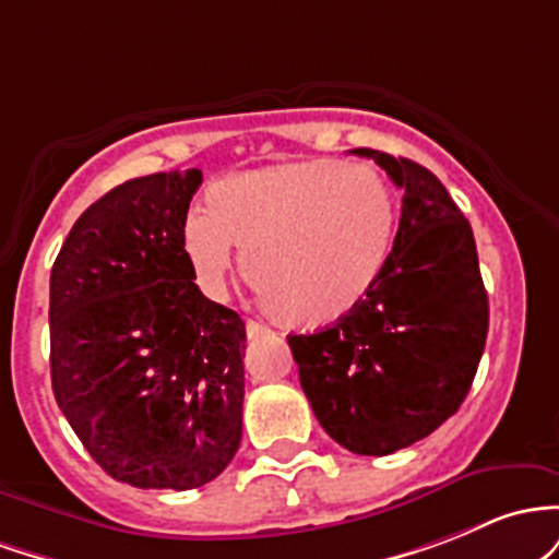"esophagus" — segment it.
I'll use <instances>...</instances> for the list:
<instances>
[{"label":"esophagus","mask_w":559,"mask_h":559,"mask_svg":"<svg viewBox=\"0 0 559 559\" xmlns=\"http://www.w3.org/2000/svg\"><path fill=\"white\" fill-rule=\"evenodd\" d=\"M246 332H248V337H263V335H269V328H263V324L250 319V322L246 324Z\"/></svg>","instance_id":"1"}]
</instances>
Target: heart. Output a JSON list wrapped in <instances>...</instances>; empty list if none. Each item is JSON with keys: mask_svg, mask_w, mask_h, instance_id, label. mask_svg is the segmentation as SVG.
<instances>
[{"mask_svg": "<svg viewBox=\"0 0 559 559\" xmlns=\"http://www.w3.org/2000/svg\"><path fill=\"white\" fill-rule=\"evenodd\" d=\"M396 237V203L380 171L332 158L280 160L205 192L181 227V250L209 296H222L246 255V277L274 317L328 328L374 290Z\"/></svg>", "mask_w": 559, "mask_h": 559, "instance_id": "obj_1", "label": "heart"}]
</instances>
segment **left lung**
<instances>
[{"label": "left lung", "mask_w": 559, "mask_h": 559, "mask_svg": "<svg viewBox=\"0 0 559 559\" xmlns=\"http://www.w3.org/2000/svg\"><path fill=\"white\" fill-rule=\"evenodd\" d=\"M350 153L372 158L404 192L391 261L350 317L287 343L332 441L385 456L462 406L486 346L488 296L473 229L436 174L380 150Z\"/></svg>", "instance_id": "obj_1"}]
</instances>
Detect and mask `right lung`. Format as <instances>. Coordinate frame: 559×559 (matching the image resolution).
Listing matches in <instances>:
<instances>
[{
    "mask_svg": "<svg viewBox=\"0 0 559 559\" xmlns=\"http://www.w3.org/2000/svg\"><path fill=\"white\" fill-rule=\"evenodd\" d=\"M198 168L129 179L79 216L49 277L60 412L110 478L200 488L242 438L246 322L195 285L181 227Z\"/></svg>",
    "mask_w": 559,
    "mask_h": 559,
    "instance_id": "1",
    "label": "right lung"
}]
</instances>
